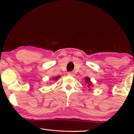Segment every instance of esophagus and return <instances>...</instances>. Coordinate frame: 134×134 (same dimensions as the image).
Returning <instances> with one entry per match:
<instances>
[{
  "instance_id": "esophagus-1",
  "label": "esophagus",
  "mask_w": 134,
  "mask_h": 134,
  "mask_svg": "<svg viewBox=\"0 0 134 134\" xmlns=\"http://www.w3.org/2000/svg\"><path fill=\"white\" fill-rule=\"evenodd\" d=\"M67 74H68V75L70 76H74V72H71V71L68 72Z\"/></svg>"
}]
</instances>
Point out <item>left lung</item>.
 Masks as SVG:
<instances>
[{
  "label": "left lung",
  "instance_id": "obj_1",
  "mask_svg": "<svg viewBox=\"0 0 134 134\" xmlns=\"http://www.w3.org/2000/svg\"><path fill=\"white\" fill-rule=\"evenodd\" d=\"M85 79V82L87 84L88 87H90V86H92V84L91 83V81H90V79L89 77H86Z\"/></svg>",
  "mask_w": 134,
  "mask_h": 134
}]
</instances>
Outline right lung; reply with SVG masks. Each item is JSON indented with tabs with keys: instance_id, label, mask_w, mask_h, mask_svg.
<instances>
[{
	"instance_id": "add662e5",
	"label": "right lung",
	"mask_w": 134,
	"mask_h": 134,
	"mask_svg": "<svg viewBox=\"0 0 134 134\" xmlns=\"http://www.w3.org/2000/svg\"><path fill=\"white\" fill-rule=\"evenodd\" d=\"M59 77H60V76H57V77H55V78H53V80H57V79H58V78Z\"/></svg>"
}]
</instances>
